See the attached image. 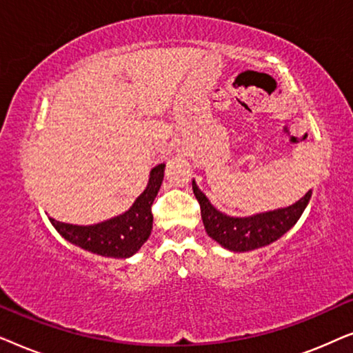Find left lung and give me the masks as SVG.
I'll return each mask as SVG.
<instances>
[{"instance_id": "obj_1", "label": "left lung", "mask_w": 353, "mask_h": 353, "mask_svg": "<svg viewBox=\"0 0 353 353\" xmlns=\"http://www.w3.org/2000/svg\"><path fill=\"white\" fill-rule=\"evenodd\" d=\"M192 192L201 205V216L207 234L221 248L233 252H248V250L265 248L281 238L297 223L312 197L310 190L296 204L284 209L262 212L252 216H230L210 204L194 180H192Z\"/></svg>"}]
</instances>
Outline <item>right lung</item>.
<instances>
[{"instance_id":"right-lung-1","label":"right lung","mask_w":353,"mask_h":353,"mask_svg":"<svg viewBox=\"0 0 353 353\" xmlns=\"http://www.w3.org/2000/svg\"><path fill=\"white\" fill-rule=\"evenodd\" d=\"M165 163H159L149 175L146 190L137 197L133 205L122 215L114 216L96 225L80 226L62 223L51 219L50 221L62 238L70 244L103 255V257L127 259L137 254L146 243L152 230V202L161 190Z\"/></svg>"}]
</instances>
